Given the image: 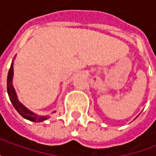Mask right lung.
<instances>
[{"label":"right lung","instance_id":"obj_1","mask_svg":"<svg viewBox=\"0 0 156 156\" xmlns=\"http://www.w3.org/2000/svg\"><path fill=\"white\" fill-rule=\"evenodd\" d=\"M13 64H14V62H12L9 74H8V79H7V90H8V94H9V97L10 102L12 103L13 106L15 107L16 112L19 113L23 118H24L25 119H28V120L32 121V122H42V121L49 119V117H47V116H39L37 114H35L34 112H30L24 105L19 102V100L17 98V95L16 93V90L12 84V79H13V74H14Z\"/></svg>","mask_w":156,"mask_h":156}]
</instances>
